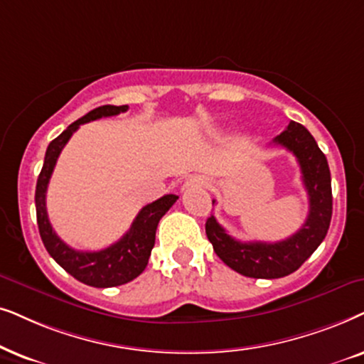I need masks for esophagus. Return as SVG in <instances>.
<instances>
[{
    "mask_svg": "<svg viewBox=\"0 0 364 364\" xmlns=\"http://www.w3.org/2000/svg\"><path fill=\"white\" fill-rule=\"evenodd\" d=\"M193 185H203V179L195 176V178H190V179H188V181L185 183V186H193Z\"/></svg>",
    "mask_w": 364,
    "mask_h": 364,
    "instance_id": "esophagus-1",
    "label": "esophagus"
}]
</instances>
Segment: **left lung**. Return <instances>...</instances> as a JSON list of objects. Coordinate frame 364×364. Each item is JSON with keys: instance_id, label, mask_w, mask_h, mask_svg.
<instances>
[{"instance_id": "obj_1", "label": "left lung", "mask_w": 364, "mask_h": 364, "mask_svg": "<svg viewBox=\"0 0 364 364\" xmlns=\"http://www.w3.org/2000/svg\"><path fill=\"white\" fill-rule=\"evenodd\" d=\"M273 143L291 151L301 169L303 185L309 200V213L304 225L283 241L243 243L231 238L213 215L206 221V236L215 253L231 269L248 278L274 279L291 274L321 245L331 221V174L326 156L318 148L311 133L303 124L291 121Z\"/></svg>"}]
</instances>
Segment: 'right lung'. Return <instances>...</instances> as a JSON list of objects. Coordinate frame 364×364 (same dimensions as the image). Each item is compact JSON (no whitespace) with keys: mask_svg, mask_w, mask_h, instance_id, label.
Returning <instances> with one entry per match:
<instances>
[{"mask_svg":"<svg viewBox=\"0 0 364 364\" xmlns=\"http://www.w3.org/2000/svg\"><path fill=\"white\" fill-rule=\"evenodd\" d=\"M124 111H128V105H105L90 111L83 118L76 119L75 123L68 126L60 136L48 144L45 163H43L41 173L36 183V220L43 245H45L48 253L51 255V258L66 273H70L73 278L81 281V283L95 288L119 287V284L129 283V281L143 273L149 256H151L158 223L178 200L176 195H164L159 200L143 206L123 238L100 251L73 250L53 230L46 211V190L61 149L70 141L73 133L80 128V124L90 123V121L100 118H108V116H116L124 113Z\"/></svg>","mask_w":364,"mask_h":364,"instance_id":"obj_1","label":"right lung"}]
</instances>
